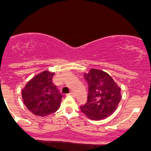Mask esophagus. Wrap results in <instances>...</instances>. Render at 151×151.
<instances>
[{"instance_id":"esophagus-1","label":"esophagus","mask_w":151,"mask_h":151,"mask_svg":"<svg viewBox=\"0 0 151 151\" xmlns=\"http://www.w3.org/2000/svg\"><path fill=\"white\" fill-rule=\"evenodd\" d=\"M70 95L72 97H73V98H75L76 97V94L74 93V92H70Z\"/></svg>"}]
</instances>
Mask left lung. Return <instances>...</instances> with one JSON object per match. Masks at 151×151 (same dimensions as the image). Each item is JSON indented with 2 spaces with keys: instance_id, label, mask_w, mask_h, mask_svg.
<instances>
[{
  "instance_id": "left-lung-1",
  "label": "left lung",
  "mask_w": 151,
  "mask_h": 151,
  "mask_svg": "<svg viewBox=\"0 0 151 151\" xmlns=\"http://www.w3.org/2000/svg\"><path fill=\"white\" fill-rule=\"evenodd\" d=\"M83 76L89 85L87 102L81 107L82 112L92 120H101L115 111L121 100L120 86L107 73L91 68Z\"/></svg>"
}]
</instances>
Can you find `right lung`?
I'll use <instances>...</instances> for the list:
<instances>
[{
    "label": "right lung",
    "mask_w": 151,
    "mask_h": 151,
    "mask_svg": "<svg viewBox=\"0 0 151 151\" xmlns=\"http://www.w3.org/2000/svg\"><path fill=\"white\" fill-rule=\"evenodd\" d=\"M53 72L45 70L32 78L22 89L25 106L34 114L46 117L59 109L62 95L53 83Z\"/></svg>",
    "instance_id": "obj_1"
}]
</instances>
